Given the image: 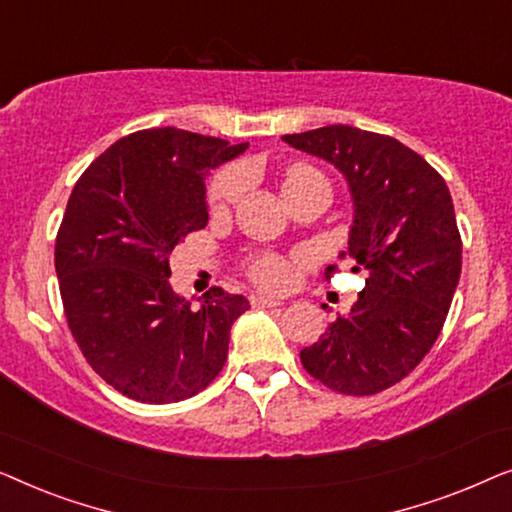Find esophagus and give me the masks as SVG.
Masks as SVG:
<instances>
[{
  "label": "esophagus",
  "instance_id": "obj_1",
  "mask_svg": "<svg viewBox=\"0 0 512 512\" xmlns=\"http://www.w3.org/2000/svg\"><path fill=\"white\" fill-rule=\"evenodd\" d=\"M249 303L254 307H279L284 305L279 298H272V296H265V293H251L249 296Z\"/></svg>",
  "mask_w": 512,
  "mask_h": 512
}]
</instances>
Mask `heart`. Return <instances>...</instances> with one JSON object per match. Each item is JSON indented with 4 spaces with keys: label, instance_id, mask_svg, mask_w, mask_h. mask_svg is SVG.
<instances>
[{
    "label": "heart",
    "instance_id": "b5f03b06",
    "mask_svg": "<svg viewBox=\"0 0 512 512\" xmlns=\"http://www.w3.org/2000/svg\"><path fill=\"white\" fill-rule=\"evenodd\" d=\"M314 172L310 165H291L284 170V191H289L291 186L300 184V181L314 177ZM249 184V172L244 165H228L219 170L209 181V191H207V205L212 209V214H223L228 212L230 207L235 205L237 200L242 198V193L247 191ZM247 275L251 277V282H256L258 286L270 291H284L289 289L296 279V263L291 258L279 256L275 251H261V254L251 256L247 265Z\"/></svg>",
    "mask_w": 512,
    "mask_h": 512
}]
</instances>
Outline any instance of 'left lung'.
<instances>
[{"label": "left lung", "mask_w": 512, "mask_h": 512, "mask_svg": "<svg viewBox=\"0 0 512 512\" xmlns=\"http://www.w3.org/2000/svg\"><path fill=\"white\" fill-rule=\"evenodd\" d=\"M282 139L347 177L354 198L347 261L354 272H366L352 312L300 349V361L338 394H380L429 354L452 305L461 235L450 188L419 153L389 135L326 125ZM333 270L328 265L326 275Z\"/></svg>", "instance_id": "obj_1"}]
</instances>
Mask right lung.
<instances>
[{
    "instance_id": "obj_1",
    "label": "right lung",
    "mask_w": 512,
    "mask_h": 512,
    "mask_svg": "<svg viewBox=\"0 0 512 512\" xmlns=\"http://www.w3.org/2000/svg\"><path fill=\"white\" fill-rule=\"evenodd\" d=\"M244 149L179 128L139 130L95 158L69 195L55 237L67 326L90 368L132 401L191 398L228 359L247 298L214 286L193 310L167 277L177 244L207 226V172Z\"/></svg>"
}]
</instances>
